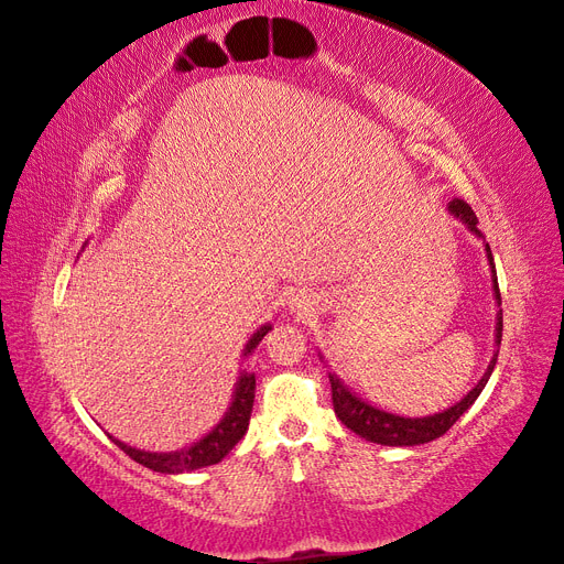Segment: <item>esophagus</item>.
<instances>
[{
  "mask_svg": "<svg viewBox=\"0 0 564 564\" xmlns=\"http://www.w3.org/2000/svg\"><path fill=\"white\" fill-rule=\"evenodd\" d=\"M295 307H297V310H305V312H307V302H305V300H300V302H295Z\"/></svg>",
  "mask_w": 564,
  "mask_h": 564,
  "instance_id": "obj_1",
  "label": "esophagus"
}]
</instances>
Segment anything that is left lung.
<instances>
[{"label": "left lung", "mask_w": 564, "mask_h": 564, "mask_svg": "<svg viewBox=\"0 0 564 564\" xmlns=\"http://www.w3.org/2000/svg\"><path fill=\"white\" fill-rule=\"evenodd\" d=\"M451 212L455 216H459L462 221H465L476 236H484L479 230V219H476L474 209L467 205L465 199L455 197L451 202ZM486 252H488V262L490 269H494V291H496V300L500 305V291H498V279H496V264H494V254H490V248L486 245ZM502 338V312H498V326H496V343L500 345ZM496 359L498 355H494L490 359V365L484 373V379L476 383V388L467 393V398H462L455 408L445 410L441 414H433V416H424V420H408V416H398V414H388L383 410H377L367 405L365 400L355 398L348 388L340 383V379H336V373H328V381H330V398H334V410L338 414V420L352 429L357 436H362L371 443H381V445H420V443H429L433 438H441L443 433L451 429L462 414H465L471 405L474 400L479 398V393L484 391L486 381L490 379V371L496 367Z\"/></svg>", "instance_id": "8db88e82"}]
</instances>
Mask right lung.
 I'll list each match as a JSON object with an SVG mask.
<instances>
[{"mask_svg": "<svg viewBox=\"0 0 564 564\" xmlns=\"http://www.w3.org/2000/svg\"><path fill=\"white\" fill-rule=\"evenodd\" d=\"M267 330H269V326L257 330L248 345V350H245V355L257 348L259 340L267 336ZM252 402H254V373H242L238 381V388H236L234 405H230V410L226 412L221 424L216 426L209 436H205L199 443L185 447V451H178V453H144V451H135V447L126 445L117 438H111V436L109 438L117 443L128 457L135 459L138 465L148 467L152 471L181 474V471L202 469V467H209V465H216V462H221L230 451H234V445L245 436V431H248V424H250Z\"/></svg>", "mask_w": 564, "mask_h": 564, "instance_id": "1", "label": "right lung"}]
</instances>
